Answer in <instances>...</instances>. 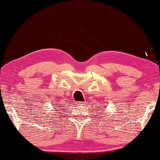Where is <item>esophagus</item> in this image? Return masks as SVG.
I'll return each mask as SVG.
<instances>
[{
	"mask_svg": "<svg viewBox=\"0 0 160 160\" xmlns=\"http://www.w3.org/2000/svg\"><path fill=\"white\" fill-rule=\"evenodd\" d=\"M76 104H77V105H79V106H84V102H76Z\"/></svg>",
	"mask_w": 160,
	"mask_h": 160,
	"instance_id": "34e87169",
	"label": "esophagus"
}]
</instances>
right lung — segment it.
<instances>
[{"mask_svg": "<svg viewBox=\"0 0 160 160\" xmlns=\"http://www.w3.org/2000/svg\"><path fill=\"white\" fill-rule=\"evenodd\" d=\"M57 104H58V103H57ZM59 112H60V111H59Z\"/></svg>", "mask_w": 160, "mask_h": 160, "instance_id": "right-lung-1", "label": "right lung"}]
</instances>
